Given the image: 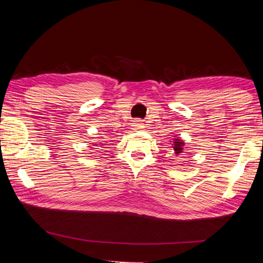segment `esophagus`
<instances>
[{
	"mask_svg": "<svg viewBox=\"0 0 263 263\" xmlns=\"http://www.w3.org/2000/svg\"><path fill=\"white\" fill-rule=\"evenodd\" d=\"M133 124H135V125H133V126L137 127V128H141V127H144V125H142V123H141L140 121H137V122H135Z\"/></svg>",
	"mask_w": 263,
	"mask_h": 263,
	"instance_id": "esophagus-1",
	"label": "esophagus"
}]
</instances>
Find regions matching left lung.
Returning a JSON list of instances; mask_svg holds the SVG:
<instances>
[{
	"mask_svg": "<svg viewBox=\"0 0 263 263\" xmlns=\"http://www.w3.org/2000/svg\"><path fill=\"white\" fill-rule=\"evenodd\" d=\"M184 146H185V142H183V140H181L176 137L174 139V142H173V146H172L173 152H174L176 157L182 155V153H183V151H184Z\"/></svg>",
	"mask_w": 263,
	"mask_h": 263,
	"instance_id": "obj_1",
	"label": "left lung"
}]
</instances>
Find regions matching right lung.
Listing matches in <instances>:
<instances>
[{
	"instance_id": "right-lung-1",
	"label": "right lung",
	"mask_w": 263,
	"mask_h": 263,
	"mask_svg": "<svg viewBox=\"0 0 263 263\" xmlns=\"http://www.w3.org/2000/svg\"><path fill=\"white\" fill-rule=\"evenodd\" d=\"M100 145H101V144H100Z\"/></svg>"
}]
</instances>
